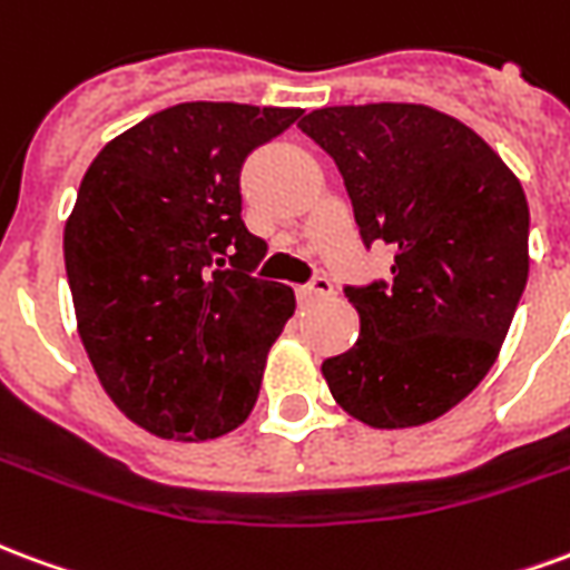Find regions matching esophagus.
I'll return each instance as SVG.
<instances>
[{
    "mask_svg": "<svg viewBox=\"0 0 570 570\" xmlns=\"http://www.w3.org/2000/svg\"><path fill=\"white\" fill-rule=\"evenodd\" d=\"M331 294H334V285H331V279H325V276H318V279H313L309 285H301V288H297V297H301L303 303L325 301Z\"/></svg>",
    "mask_w": 570,
    "mask_h": 570,
    "instance_id": "34e87169",
    "label": "esophagus"
}]
</instances>
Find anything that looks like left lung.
Instances as JSON below:
<instances>
[{"label":"left lung","mask_w":570,"mask_h":570,"mask_svg":"<svg viewBox=\"0 0 570 570\" xmlns=\"http://www.w3.org/2000/svg\"><path fill=\"white\" fill-rule=\"evenodd\" d=\"M301 130L334 157L361 239L394 248L392 282L346 288L355 346L322 364L348 416L413 428L495 364L529 279L519 178L461 120L413 102L315 109Z\"/></svg>","instance_id":"1"}]
</instances>
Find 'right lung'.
<instances>
[{
    "label": "right lung",
    "mask_w": 570,
    "mask_h": 570,
    "mask_svg": "<svg viewBox=\"0 0 570 570\" xmlns=\"http://www.w3.org/2000/svg\"><path fill=\"white\" fill-rule=\"evenodd\" d=\"M301 109L181 102L111 139L63 230L78 334L102 389L166 440L243 425L294 291L255 279L239 169Z\"/></svg>",
    "instance_id": "obj_1"
}]
</instances>
